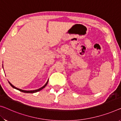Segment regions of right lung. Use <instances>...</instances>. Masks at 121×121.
<instances>
[{"mask_svg":"<svg viewBox=\"0 0 121 121\" xmlns=\"http://www.w3.org/2000/svg\"><path fill=\"white\" fill-rule=\"evenodd\" d=\"M48 81H49V80H48V81H47V82H46V84H45V85H44L43 86H42V88H40L38 89H37V90H31V91H26V90H22V89H18V88H16V87L14 86L12 84H11V83H10V82H9V84H10L11 86L12 87V88H14V89H17V90H18L20 91H22V92H25V93H35V92H38V91H39L41 90H42L43 89L45 88V87L46 86V85L48 84Z\"/></svg>","mask_w":121,"mask_h":121,"instance_id":"1","label":"right lung"}]
</instances>
